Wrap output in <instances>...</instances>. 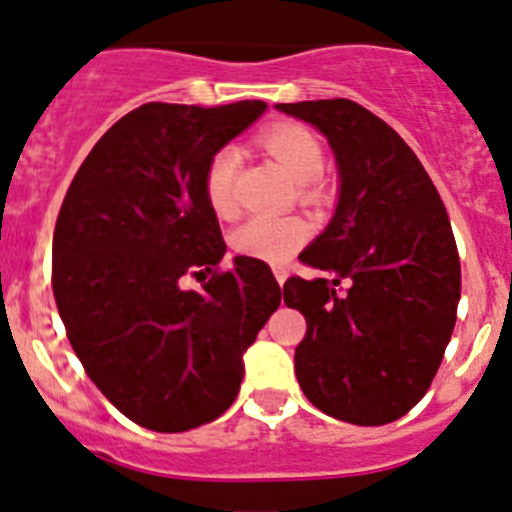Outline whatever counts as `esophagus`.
Segmentation results:
<instances>
[{"label": "esophagus", "instance_id": "34e87169", "mask_svg": "<svg viewBox=\"0 0 512 512\" xmlns=\"http://www.w3.org/2000/svg\"><path fill=\"white\" fill-rule=\"evenodd\" d=\"M273 273H275V280H278L280 285H283L285 278H288V270H285L283 265H275V267H273Z\"/></svg>", "mask_w": 512, "mask_h": 512}]
</instances>
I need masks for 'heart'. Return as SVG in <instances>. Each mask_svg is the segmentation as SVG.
I'll list each match as a JSON object with an SVG mask.
<instances>
[{"label":"heart","instance_id":"b5f03b06","mask_svg":"<svg viewBox=\"0 0 512 512\" xmlns=\"http://www.w3.org/2000/svg\"><path fill=\"white\" fill-rule=\"evenodd\" d=\"M265 147L285 168L290 178L301 183V196L316 201L321 188L316 178L324 170V147L308 127L298 122H275L257 135ZM237 173L239 150L232 145L219 147L209 158L204 170V196L216 216L232 219L237 214ZM308 224L301 216H270L260 214L239 224L232 232V247L237 255L255 257L265 262H285L306 242Z\"/></svg>","mask_w":512,"mask_h":512}]
</instances>
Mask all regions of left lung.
I'll return each mask as SVG.
<instances>
[{
    "instance_id": "left-lung-1",
    "label": "left lung",
    "mask_w": 512,
    "mask_h": 512,
    "mask_svg": "<svg viewBox=\"0 0 512 512\" xmlns=\"http://www.w3.org/2000/svg\"><path fill=\"white\" fill-rule=\"evenodd\" d=\"M278 109L329 137L342 176L334 219L298 257L329 278L283 285L285 306L306 316L298 385L326 416L382 426L426 395L457 324L462 267L449 214L403 137L357 101Z\"/></svg>"
}]
</instances>
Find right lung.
Wrapping results in <instances>:
<instances>
[{
    "label": "right lung",
    "instance_id": "add662e5",
    "mask_svg": "<svg viewBox=\"0 0 512 512\" xmlns=\"http://www.w3.org/2000/svg\"><path fill=\"white\" fill-rule=\"evenodd\" d=\"M265 107L142 104L68 186L53 234L55 306L86 375L137 426L178 434L222 416L242 354L280 306L262 260L219 267L227 245L204 196L211 155ZM183 277L202 288L186 291Z\"/></svg>",
    "mask_w": 512,
    "mask_h": 512
}]
</instances>
